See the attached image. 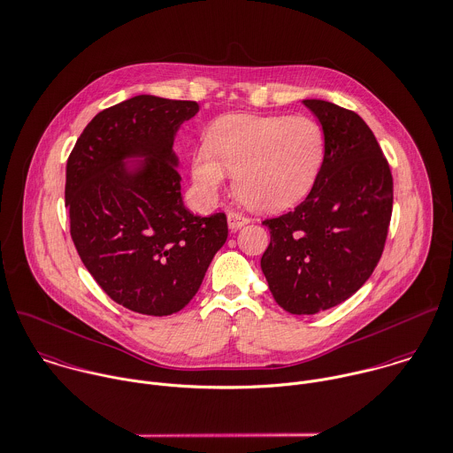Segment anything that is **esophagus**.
Masks as SVG:
<instances>
[{
  "mask_svg": "<svg viewBox=\"0 0 453 453\" xmlns=\"http://www.w3.org/2000/svg\"><path fill=\"white\" fill-rule=\"evenodd\" d=\"M249 222H250V219L245 217L243 213H238V211H229L227 213V224H229L231 231H238L240 227H243Z\"/></svg>",
  "mask_w": 453,
  "mask_h": 453,
  "instance_id": "obj_1",
  "label": "esophagus"
}]
</instances>
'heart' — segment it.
Returning a JSON list of instances; mask_svg holds the SVG:
<instances>
[{
  "label": "heart",
  "instance_id": "obj_1",
  "mask_svg": "<svg viewBox=\"0 0 453 453\" xmlns=\"http://www.w3.org/2000/svg\"><path fill=\"white\" fill-rule=\"evenodd\" d=\"M326 153L321 123L309 116L233 114L219 119L208 146L192 157L199 192L213 197L234 173V190L249 204L280 211L298 204L316 185Z\"/></svg>",
  "mask_w": 453,
  "mask_h": 453
}]
</instances>
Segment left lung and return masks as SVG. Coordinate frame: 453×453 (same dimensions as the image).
I'll return each instance as SVG.
<instances>
[{
  "instance_id": "left-lung-1",
  "label": "left lung",
  "mask_w": 453,
  "mask_h": 453,
  "mask_svg": "<svg viewBox=\"0 0 453 453\" xmlns=\"http://www.w3.org/2000/svg\"><path fill=\"white\" fill-rule=\"evenodd\" d=\"M326 135L319 178L293 211L263 224L261 270L288 312L318 314L355 295L385 249L394 204L390 165L367 123L326 100H303Z\"/></svg>"
}]
</instances>
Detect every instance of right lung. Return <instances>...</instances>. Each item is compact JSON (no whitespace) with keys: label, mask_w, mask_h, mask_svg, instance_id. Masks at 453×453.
<instances>
[{"label":"right lung","mask_w":453,"mask_h":453,"mask_svg":"<svg viewBox=\"0 0 453 453\" xmlns=\"http://www.w3.org/2000/svg\"><path fill=\"white\" fill-rule=\"evenodd\" d=\"M197 111L192 100L132 96L100 111L66 160L77 254L111 300L139 314L181 311L227 240L226 213L197 217L181 201L173 142ZM132 156L145 160L130 170Z\"/></svg>","instance_id":"add662e5"}]
</instances>
